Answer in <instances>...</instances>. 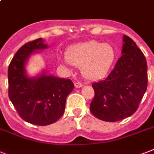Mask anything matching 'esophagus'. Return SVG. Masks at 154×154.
<instances>
[{"mask_svg": "<svg viewBox=\"0 0 154 154\" xmlns=\"http://www.w3.org/2000/svg\"><path fill=\"white\" fill-rule=\"evenodd\" d=\"M74 86L75 88H81V87L83 86V84L81 83V82H75Z\"/></svg>", "mask_w": 154, "mask_h": 154, "instance_id": "obj_1", "label": "esophagus"}]
</instances>
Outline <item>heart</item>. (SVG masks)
<instances>
[{
	"label": "heart",
	"mask_w": 154,
	"mask_h": 154,
	"mask_svg": "<svg viewBox=\"0 0 154 154\" xmlns=\"http://www.w3.org/2000/svg\"><path fill=\"white\" fill-rule=\"evenodd\" d=\"M116 57V50L112 45L91 40L69 48L63 62L68 66H81L84 77L89 81H97L108 73Z\"/></svg>",
	"instance_id": "heart-1"
}]
</instances>
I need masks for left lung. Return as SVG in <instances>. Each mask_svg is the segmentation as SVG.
Instances as JSON below:
<instances>
[{"mask_svg":"<svg viewBox=\"0 0 154 154\" xmlns=\"http://www.w3.org/2000/svg\"><path fill=\"white\" fill-rule=\"evenodd\" d=\"M122 54L105 79L92 85L95 96L90 111L95 117L116 122L137 111L147 88V63L142 51L130 37L123 36Z\"/></svg>","mask_w":154,"mask_h":154,"instance_id":"8db88e82","label":"left lung"}]
</instances>
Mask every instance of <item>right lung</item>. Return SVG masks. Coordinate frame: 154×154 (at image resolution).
I'll list each match as a JSON object with an SVG mask.
<instances>
[{"label":"right lung","instance_id":"1","mask_svg":"<svg viewBox=\"0 0 154 154\" xmlns=\"http://www.w3.org/2000/svg\"><path fill=\"white\" fill-rule=\"evenodd\" d=\"M42 38L30 41L19 49L8 66V97L18 115L26 122L47 126L57 121L66 107V97L74 85L70 79L42 73L29 78L25 63L36 50L47 48Z\"/></svg>","mask_w":154,"mask_h":154}]
</instances>
